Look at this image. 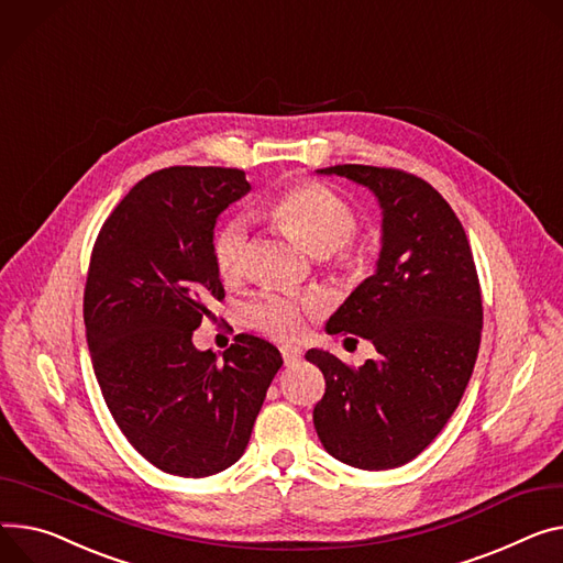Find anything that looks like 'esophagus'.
I'll return each mask as SVG.
<instances>
[{"label": "esophagus", "mask_w": 563, "mask_h": 563, "mask_svg": "<svg viewBox=\"0 0 563 563\" xmlns=\"http://www.w3.org/2000/svg\"><path fill=\"white\" fill-rule=\"evenodd\" d=\"M282 356H284V363L290 367L295 363L301 361V350L297 347V344H284L282 347Z\"/></svg>", "instance_id": "esophagus-1"}]
</instances>
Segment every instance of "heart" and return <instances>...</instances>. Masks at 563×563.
Masks as SVG:
<instances>
[{"instance_id": "b5f03b06", "label": "heart", "mask_w": 563, "mask_h": 563, "mask_svg": "<svg viewBox=\"0 0 563 563\" xmlns=\"http://www.w3.org/2000/svg\"><path fill=\"white\" fill-rule=\"evenodd\" d=\"M264 216L273 223L290 230L301 245L313 254L340 250L354 236L356 211L333 189L318 183H301L273 196ZM213 262L225 282L245 275L250 262V236L243 221L228 223L213 239ZM344 262H356L354 254H344ZM322 309L316 297H295L284 290H268L256 297L245 311L252 327L273 338H292L305 327L307 316Z\"/></svg>"}]
</instances>
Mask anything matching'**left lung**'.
I'll list each match as a JSON object with an SVG mask.
<instances>
[{
    "mask_svg": "<svg viewBox=\"0 0 563 563\" xmlns=\"http://www.w3.org/2000/svg\"><path fill=\"white\" fill-rule=\"evenodd\" d=\"M318 173L369 189L383 221L374 275L324 327L372 340L378 356L352 369L324 350L307 352L327 380L313 423L335 460L395 468L438 438L466 390L483 331L478 275L455 211L421 178L363 164Z\"/></svg>",
    "mask_w": 563,
    "mask_h": 563,
    "instance_id": "8db88e82",
    "label": "left lung"
}]
</instances>
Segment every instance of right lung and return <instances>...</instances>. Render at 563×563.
<instances>
[{
	"label": "right lung",
	"instance_id": "add662e5",
	"mask_svg": "<svg viewBox=\"0 0 563 563\" xmlns=\"http://www.w3.org/2000/svg\"><path fill=\"white\" fill-rule=\"evenodd\" d=\"M247 191L239 168L151 173L103 223L85 284V335L117 426L153 466L183 478H207L243 455L284 363L273 342L250 333L223 361L194 344L225 297L216 221Z\"/></svg>",
	"mask_w": 563,
	"mask_h": 563
}]
</instances>
